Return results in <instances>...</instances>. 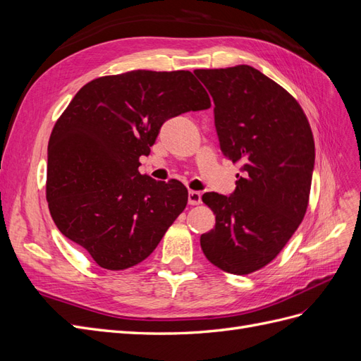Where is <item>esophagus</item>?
I'll return each instance as SVG.
<instances>
[{"label": "esophagus", "instance_id": "esophagus-1", "mask_svg": "<svg viewBox=\"0 0 361 361\" xmlns=\"http://www.w3.org/2000/svg\"><path fill=\"white\" fill-rule=\"evenodd\" d=\"M188 203L190 204H200L202 203V194L199 191H190L188 192Z\"/></svg>", "mask_w": 361, "mask_h": 361}]
</instances>
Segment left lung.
I'll use <instances>...</instances> for the list:
<instances>
[{
  "instance_id": "8db88e82",
  "label": "left lung",
  "mask_w": 361,
  "mask_h": 361,
  "mask_svg": "<svg viewBox=\"0 0 361 361\" xmlns=\"http://www.w3.org/2000/svg\"><path fill=\"white\" fill-rule=\"evenodd\" d=\"M214 99L223 155L241 162L231 195L206 192L215 227L200 236L207 260L231 274L268 265L301 224L314 167V141L300 104L257 69H197Z\"/></svg>"
}]
</instances>
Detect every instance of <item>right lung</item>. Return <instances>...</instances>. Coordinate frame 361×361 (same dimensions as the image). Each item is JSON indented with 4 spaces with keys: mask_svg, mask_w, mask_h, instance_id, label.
Returning a JSON list of instances; mask_svg holds the SVG:
<instances>
[{
    "mask_svg": "<svg viewBox=\"0 0 361 361\" xmlns=\"http://www.w3.org/2000/svg\"><path fill=\"white\" fill-rule=\"evenodd\" d=\"M209 106L190 71H130L85 84L48 143L47 200L59 231L105 269L143 262L185 209L188 191L176 179L141 174L138 159L164 122Z\"/></svg>",
    "mask_w": 361,
    "mask_h": 361,
    "instance_id": "right-lung-1",
    "label": "right lung"
}]
</instances>
